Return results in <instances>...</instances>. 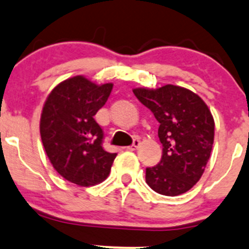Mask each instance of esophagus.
I'll return each mask as SVG.
<instances>
[{
    "label": "esophagus",
    "instance_id": "esophagus-1",
    "mask_svg": "<svg viewBox=\"0 0 249 249\" xmlns=\"http://www.w3.org/2000/svg\"><path fill=\"white\" fill-rule=\"evenodd\" d=\"M139 146H140V142H139V140H134V142H133V144L130 145V146L127 147V150H130V151H134V150H137Z\"/></svg>",
    "mask_w": 249,
    "mask_h": 249
}]
</instances>
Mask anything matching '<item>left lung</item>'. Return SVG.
Segmentation results:
<instances>
[{
	"instance_id": "left-lung-1",
	"label": "left lung",
	"mask_w": 249,
	"mask_h": 249,
	"mask_svg": "<svg viewBox=\"0 0 249 249\" xmlns=\"http://www.w3.org/2000/svg\"><path fill=\"white\" fill-rule=\"evenodd\" d=\"M135 97L159 121L160 163L146 168V183L157 194L178 196L202 177L214 140V120L206 103L191 90L166 85L135 88Z\"/></svg>"
}]
</instances>
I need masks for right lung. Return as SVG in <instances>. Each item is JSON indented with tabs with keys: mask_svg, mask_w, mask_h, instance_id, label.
Instances as JSON below:
<instances>
[{
	"mask_svg": "<svg viewBox=\"0 0 249 249\" xmlns=\"http://www.w3.org/2000/svg\"><path fill=\"white\" fill-rule=\"evenodd\" d=\"M112 83L98 86L83 76L59 83L47 98L40 121L42 144L54 169L70 183L92 186L107 178L117 154L105 151L94 120Z\"/></svg>",
	"mask_w": 249,
	"mask_h": 249,
	"instance_id": "1",
	"label": "right lung"
}]
</instances>
